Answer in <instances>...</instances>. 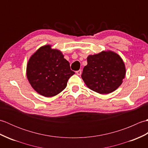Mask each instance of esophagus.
I'll return each mask as SVG.
<instances>
[{
  "label": "esophagus",
  "instance_id": "34e87169",
  "mask_svg": "<svg viewBox=\"0 0 148 148\" xmlns=\"http://www.w3.org/2000/svg\"><path fill=\"white\" fill-rule=\"evenodd\" d=\"M76 73L77 75H81V70L77 71L76 72Z\"/></svg>",
  "mask_w": 148,
  "mask_h": 148
}]
</instances>
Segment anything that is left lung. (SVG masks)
Segmentation results:
<instances>
[{
	"mask_svg": "<svg viewBox=\"0 0 148 148\" xmlns=\"http://www.w3.org/2000/svg\"><path fill=\"white\" fill-rule=\"evenodd\" d=\"M81 77L86 85L100 94L114 92L121 85L126 69L120 56L111 51L89 55Z\"/></svg>",
	"mask_w": 148,
	"mask_h": 148,
	"instance_id": "1",
	"label": "left lung"
}]
</instances>
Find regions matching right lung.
<instances>
[{"mask_svg": "<svg viewBox=\"0 0 148 148\" xmlns=\"http://www.w3.org/2000/svg\"><path fill=\"white\" fill-rule=\"evenodd\" d=\"M74 74L62 53L52 49L51 45L37 49L30 56L27 65V77L31 86L40 95L46 97L62 92Z\"/></svg>", "mask_w": 148, "mask_h": 148, "instance_id": "right-lung-1", "label": "right lung"}]
</instances>
